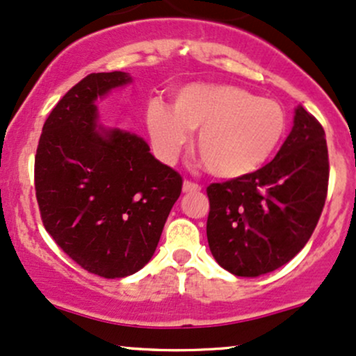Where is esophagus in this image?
<instances>
[{"label": "esophagus", "instance_id": "esophagus-1", "mask_svg": "<svg viewBox=\"0 0 356 356\" xmlns=\"http://www.w3.org/2000/svg\"><path fill=\"white\" fill-rule=\"evenodd\" d=\"M182 191L186 192H199L200 191V186L199 184H195V182H191V181H186L184 182V186H182Z\"/></svg>", "mask_w": 356, "mask_h": 356}]
</instances>
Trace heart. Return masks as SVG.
Wrapping results in <instances>:
<instances>
[{
  "mask_svg": "<svg viewBox=\"0 0 356 356\" xmlns=\"http://www.w3.org/2000/svg\"><path fill=\"white\" fill-rule=\"evenodd\" d=\"M149 134L164 161H174L199 129L197 151L224 179L255 172L270 159L286 131L277 101L229 84H191L175 92L174 108L152 99L145 111Z\"/></svg>",
  "mask_w": 356,
  "mask_h": 356,
  "instance_id": "heart-1",
  "label": "heart"
}]
</instances>
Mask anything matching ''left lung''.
Wrapping results in <instances>:
<instances>
[{"instance_id":"8db88e82","label":"left lung","mask_w":356,"mask_h":356,"mask_svg":"<svg viewBox=\"0 0 356 356\" xmlns=\"http://www.w3.org/2000/svg\"><path fill=\"white\" fill-rule=\"evenodd\" d=\"M328 189L325 131L302 106L273 161L207 187V241L213 259L237 277L277 270L305 247Z\"/></svg>"}]
</instances>
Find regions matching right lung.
Returning a JSON list of instances; mask_svg holds the SVG:
<instances>
[{
	"label": "right lung",
	"instance_id": "obj_1",
	"mask_svg": "<svg viewBox=\"0 0 356 356\" xmlns=\"http://www.w3.org/2000/svg\"><path fill=\"white\" fill-rule=\"evenodd\" d=\"M132 83L129 72H92L54 106L34 159L41 219L84 270L132 275L152 259L182 177L134 132L104 127L96 101Z\"/></svg>",
	"mask_w": 356,
	"mask_h": 356
}]
</instances>
